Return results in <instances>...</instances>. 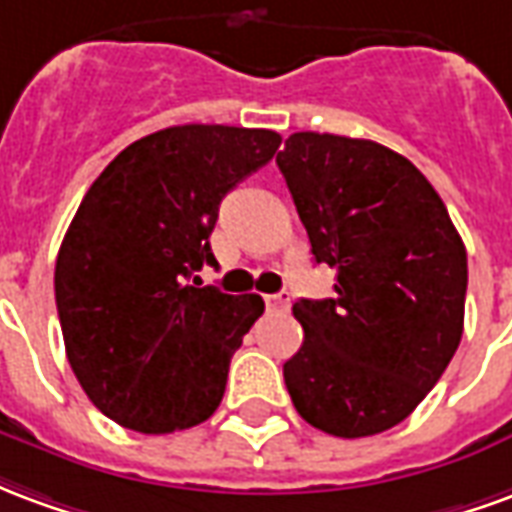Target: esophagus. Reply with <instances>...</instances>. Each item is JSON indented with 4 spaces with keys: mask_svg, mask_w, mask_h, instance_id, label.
<instances>
[{
    "mask_svg": "<svg viewBox=\"0 0 512 512\" xmlns=\"http://www.w3.org/2000/svg\"><path fill=\"white\" fill-rule=\"evenodd\" d=\"M268 307H274V310H288L290 307V293H271L266 296Z\"/></svg>",
    "mask_w": 512,
    "mask_h": 512,
    "instance_id": "esophagus-1",
    "label": "esophagus"
}]
</instances>
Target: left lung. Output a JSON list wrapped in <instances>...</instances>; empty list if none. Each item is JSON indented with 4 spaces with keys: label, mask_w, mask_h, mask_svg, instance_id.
Instances as JSON below:
<instances>
[{
    "label": "left lung",
    "mask_w": 512,
    "mask_h": 512,
    "mask_svg": "<svg viewBox=\"0 0 512 512\" xmlns=\"http://www.w3.org/2000/svg\"><path fill=\"white\" fill-rule=\"evenodd\" d=\"M277 164L315 263L337 271L334 299L293 304L290 400L340 439L395 428L458 351L466 246L428 178L378 142L299 131Z\"/></svg>",
    "instance_id": "1"
}]
</instances>
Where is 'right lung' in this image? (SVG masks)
<instances>
[{
  "label": "right lung",
  "mask_w": 512,
  "mask_h": 512,
  "mask_svg": "<svg viewBox=\"0 0 512 512\" xmlns=\"http://www.w3.org/2000/svg\"><path fill=\"white\" fill-rule=\"evenodd\" d=\"M279 142L268 128H164L128 145L84 194L54 296L73 373L117 425L175 433L222 403L230 359L266 304L190 277L216 266L208 238L224 194Z\"/></svg>",
  "instance_id": "right-lung-1"
}]
</instances>
